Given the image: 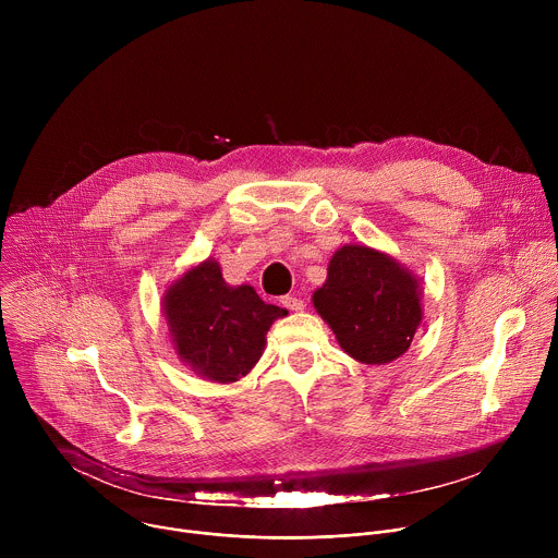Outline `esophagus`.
Returning <instances> with one entry per match:
<instances>
[{"instance_id":"esophagus-1","label":"esophagus","mask_w":558,"mask_h":558,"mask_svg":"<svg viewBox=\"0 0 558 558\" xmlns=\"http://www.w3.org/2000/svg\"><path fill=\"white\" fill-rule=\"evenodd\" d=\"M280 302H282V306H287V308H291V311H302V308L306 306L304 300L298 298V295H284Z\"/></svg>"}]
</instances>
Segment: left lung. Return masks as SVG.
Here are the masks:
<instances>
[{
	"label": "left lung",
	"mask_w": 558,
	"mask_h": 558,
	"mask_svg": "<svg viewBox=\"0 0 558 558\" xmlns=\"http://www.w3.org/2000/svg\"><path fill=\"white\" fill-rule=\"evenodd\" d=\"M311 300L340 349L362 364H388L404 355L424 317L417 276L362 243L331 256L327 280Z\"/></svg>",
	"instance_id": "1"
}]
</instances>
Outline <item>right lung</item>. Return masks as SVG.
<instances>
[{"instance_id":"1","label":"right lung","mask_w":558,"mask_h":558,"mask_svg":"<svg viewBox=\"0 0 558 558\" xmlns=\"http://www.w3.org/2000/svg\"><path fill=\"white\" fill-rule=\"evenodd\" d=\"M163 315L179 360L209 381L231 384L258 364L267 331L287 308L260 300L252 284H227L207 258L166 289Z\"/></svg>"}]
</instances>
